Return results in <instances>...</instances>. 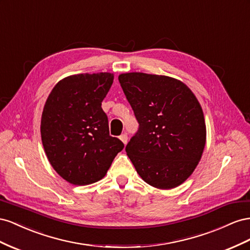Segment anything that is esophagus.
<instances>
[{"mask_svg": "<svg viewBox=\"0 0 250 250\" xmlns=\"http://www.w3.org/2000/svg\"><path fill=\"white\" fill-rule=\"evenodd\" d=\"M119 139L124 142L125 145H126V142H127V135L126 134H121L120 136H119Z\"/></svg>", "mask_w": 250, "mask_h": 250, "instance_id": "34e87169", "label": "esophagus"}]
</instances>
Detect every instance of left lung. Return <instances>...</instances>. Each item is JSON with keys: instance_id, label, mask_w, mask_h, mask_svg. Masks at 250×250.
<instances>
[{"instance_id": "left-lung-1", "label": "left lung", "mask_w": 250, "mask_h": 250, "mask_svg": "<svg viewBox=\"0 0 250 250\" xmlns=\"http://www.w3.org/2000/svg\"><path fill=\"white\" fill-rule=\"evenodd\" d=\"M118 81L139 124L126 155L147 184L179 187L197 167L206 142L197 97L181 81L166 75L131 72Z\"/></svg>"}]
</instances>
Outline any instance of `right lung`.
Instances as JSON below:
<instances>
[{"label": "right lung", "mask_w": 250, "mask_h": 250, "mask_svg": "<svg viewBox=\"0 0 250 250\" xmlns=\"http://www.w3.org/2000/svg\"><path fill=\"white\" fill-rule=\"evenodd\" d=\"M113 80L109 72L70 75L47 98L41 119L42 146L55 172L71 184L103 179L125 146L110 136L102 108Z\"/></svg>", "instance_id": "obj_1"}]
</instances>
